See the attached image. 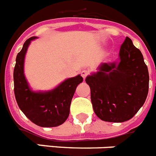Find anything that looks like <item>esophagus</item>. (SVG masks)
I'll list each match as a JSON object with an SVG mask.
<instances>
[{"label":"esophagus","mask_w":156,"mask_h":156,"mask_svg":"<svg viewBox=\"0 0 156 156\" xmlns=\"http://www.w3.org/2000/svg\"><path fill=\"white\" fill-rule=\"evenodd\" d=\"M88 74H89V71L87 70H83L81 71V75H82V77L84 79L88 76Z\"/></svg>","instance_id":"34e87169"}]
</instances>
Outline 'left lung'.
<instances>
[{"label":"left lung","mask_w":156,"mask_h":156,"mask_svg":"<svg viewBox=\"0 0 156 156\" xmlns=\"http://www.w3.org/2000/svg\"><path fill=\"white\" fill-rule=\"evenodd\" d=\"M119 58L117 65L103 63L100 71L86 78L95 114L110 122L132 119L145 102L149 86L143 55L129 37L122 44Z\"/></svg>","instance_id":"left-lung-1"}]
</instances>
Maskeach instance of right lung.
I'll list each match as a JSON object with an SVG mask.
<instances>
[{
    "instance_id": "1",
    "label": "right lung",
    "mask_w": 156,
    "mask_h": 156,
    "mask_svg": "<svg viewBox=\"0 0 156 156\" xmlns=\"http://www.w3.org/2000/svg\"><path fill=\"white\" fill-rule=\"evenodd\" d=\"M35 38L31 37L26 41L16 56L13 73L15 97L22 112L32 122L41 127L58 126L68 118L71 100L83 78L80 75L68 78L52 91H31L24 76L23 64L28 46Z\"/></svg>"
}]
</instances>
